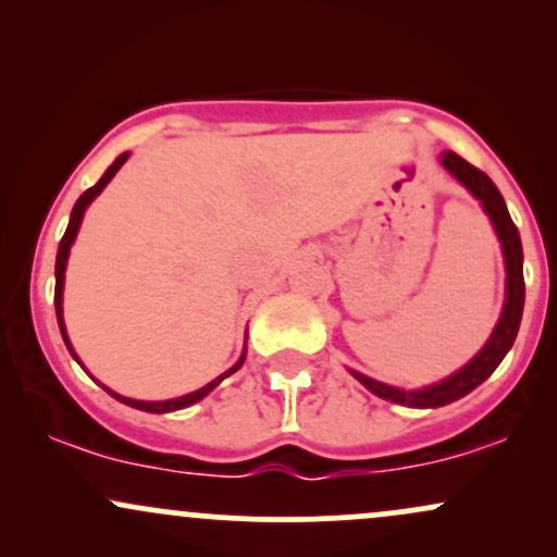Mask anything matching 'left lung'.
<instances>
[{"instance_id": "8db88e82", "label": "left lung", "mask_w": 557, "mask_h": 557, "mask_svg": "<svg viewBox=\"0 0 557 557\" xmlns=\"http://www.w3.org/2000/svg\"><path fill=\"white\" fill-rule=\"evenodd\" d=\"M443 164L458 183H463L466 188L482 201L484 212L490 214L492 225H495L497 238L503 243L505 272H508V280H505V306H503L500 322H497V327L492 332L487 345L479 350L474 359L466 363L461 372L447 376V380L437 382V385L424 387V389H400V387H389L385 382H376L372 376L350 372L363 387L372 389V393L380 395V398H385L389 403H400V406H411V408L447 406V403L463 398V395H469L471 389L482 385V382L495 372L497 363L505 359V354H508L510 345H513L516 335H519V324L523 314V293H527V287H523L521 235H519V227H516L513 220H510L508 207H505L497 185L492 183L482 170H476L474 164H469L466 159L453 154V151H447L443 157Z\"/></svg>"}]
</instances>
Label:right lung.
I'll use <instances>...</instances> for the list:
<instances>
[{"label":"right lung","mask_w":557,"mask_h":557,"mask_svg":"<svg viewBox=\"0 0 557 557\" xmlns=\"http://www.w3.org/2000/svg\"><path fill=\"white\" fill-rule=\"evenodd\" d=\"M125 159H127V154H120L117 159H114L112 162V168L104 172V175H101V181L96 183V185H91V188L86 190V194H83L78 201H75V207H73V214H70V225H67V230H65V235H62V240H60V251H57V264H54V277H57V285H54V309H57V322H60V330H62V337H65V345L70 348V341H67V335H65V324H62V285H65V267H67V253H70V246H73V240H75V235H78V227H81V220H83V212H86V207L88 203L94 201L96 196L101 194V190H104V185L112 181L114 177V172H117L120 168H123L125 164ZM70 354H73V348H70ZM75 356V354H73ZM243 359H246V356H240V361L235 363L233 369H227L225 374L222 376H216V380H212L209 382V385H203L201 389H196V393H188V395H183V398H175V400H162V403H146V400H133V398H123V395H117V393H112V389H107V393L112 395V398H117L120 403H125V406H133V408H140V411H149V413H168V411H177V408H185V406H190V403H196V400H201L203 395H209L212 393V389L220 385L222 380H225V376H230V374H235L238 372V369L243 367ZM75 361H78V356H75ZM81 363V361H78Z\"/></svg>","instance_id":"right-lung-1"}]
</instances>
